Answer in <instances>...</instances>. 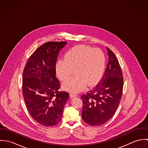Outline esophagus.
Segmentation results:
<instances>
[{
    "mask_svg": "<svg viewBox=\"0 0 148 148\" xmlns=\"http://www.w3.org/2000/svg\"><path fill=\"white\" fill-rule=\"evenodd\" d=\"M69 96H70L71 98H73V97H76L77 95H76V94H75V93H71V94L69 95Z\"/></svg>",
    "mask_w": 148,
    "mask_h": 148,
    "instance_id": "obj_1",
    "label": "esophagus"
}]
</instances>
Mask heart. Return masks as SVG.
Wrapping results in <instances>:
<instances>
[{
    "label": "heart",
    "instance_id": "b5f03b06",
    "mask_svg": "<svg viewBox=\"0 0 148 148\" xmlns=\"http://www.w3.org/2000/svg\"><path fill=\"white\" fill-rule=\"evenodd\" d=\"M106 68V56L100 49L79 45L68 50L64 59L56 64V72L61 81H65L73 73L76 76L63 84L67 91L78 93L96 84L103 76Z\"/></svg>",
    "mask_w": 148,
    "mask_h": 148
}]
</instances>
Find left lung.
<instances>
[{
    "mask_svg": "<svg viewBox=\"0 0 148 148\" xmlns=\"http://www.w3.org/2000/svg\"><path fill=\"white\" fill-rule=\"evenodd\" d=\"M109 61L99 83L81 97L82 118L88 124L100 126L108 121L119 106L123 89V76L114 53L106 48Z\"/></svg>",
    "mask_w": 148,
    "mask_h": 148,
    "instance_id": "left-lung-1",
    "label": "left lung"
}]
</instances>
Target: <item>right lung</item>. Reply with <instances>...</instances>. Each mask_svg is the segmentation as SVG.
I'll return each mask as SVG.
<instances>
[{
	"label": "right lung",
	"mask_w": 148,
	"mask_h": 148,
	"mask_svg": "<svg viewBox=\"0 0 148 148\" xmlns=\"http://www.w3.org/2000/svg\"><path fill=\"white\" fill-rule=\"evenodd\" d=\"M66 42H50L39 47L29 57L23 73L22 90L27 109L39 124L51 127L62 118L69 93L59 92L56 63Z\"/></svg>",
	"instance_id": "add662e5"
}]
</instances>
